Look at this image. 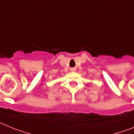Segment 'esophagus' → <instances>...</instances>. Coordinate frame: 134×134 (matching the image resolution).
<instances>
[{
	"label": "esophagus",
	"mask_w": 134,
	"mask_h": 134,
	"mask_svg": "<svg viewBox=\"0 0 134 134\" xmlns=\"http://www.w3.org/2000/svg\"><path fill=\"white\" fill-rule=\"evenodd\" d=\"M72 71H74V69H72Z\"/></svg>",
	"instance_id": "obj_1"
}]
</instances>
